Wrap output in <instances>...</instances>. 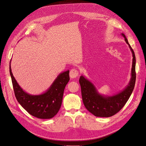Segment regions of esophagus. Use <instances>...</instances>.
Segmentation results:
<instances>
[{
	"label": "esophagus",
	"instance_id": "1",
	"mask_svg": "<svg viewBox=\"0 0 146 146\" xmlns=\"http://www.w3.org/2000/svg\"><path fill=\"white\" fill-rule=\"evenodd\" d=\"M78 71L76 69H72L69 72V76L71 78H77L78 75Z\"/></svg>",
	"mask_w": 146,
	"mask_h": 146
}]
</instances>
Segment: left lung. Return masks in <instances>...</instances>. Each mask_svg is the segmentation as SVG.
I'll return each mask as SVG.
<instances>
[{
    "instance_id": "obj_1",
    "label": "left lung",
    "mask_w": 146,
    "mask_h": 146,
    "mask_svg": "<svg viewBox=\"0 0 146 146\" xmlns=\"http://www.w3.org/2000/svg\"><path fill=\"white\" fill-rule=\"evenodd\" d=\"M121 34L128 44L133 57L131 78L125 88L112 96H103L98 93L95 86L84 76L81 75L79 80L83 103L89 112L96 116L110 117L118 112L126 104L135 86L136 80L135 53L125 34L123 33Z\"/></svg>"
}]
</instances>
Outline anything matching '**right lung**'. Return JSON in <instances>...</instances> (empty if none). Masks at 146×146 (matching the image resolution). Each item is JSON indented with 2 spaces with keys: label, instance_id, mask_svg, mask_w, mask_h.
I'll list each match as a JSON object with an SVG mask.
<instances>
[{
  "label": "right lung",
  "instance_id": "right-lung-1",
  "mask_svg": "<svg viewBox=\"0 0 146 146\" xmlns=\"http://www.w3.org/2000/svg\"><path fill=\"white\" fill-rule=\"evenodd\" d=\"M9 72L16 99L30 115L40 119H50L58 113L65 86L69 81V70L60 73L50 88L40 95L29 94L21 88L13 76L11 64Z\"/></svg>",
  "mask_w": 146,
  "mask_h": 146
}]
</instances>
